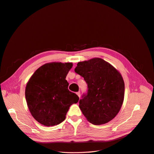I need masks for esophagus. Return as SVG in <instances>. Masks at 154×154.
Returning a JSON list of instances; mask_svg holds the SVG:
<instances>
[{"label":"esophagus","instance_id":"esophagus-1","mask_svg":"<svg viewBox=\"0 0 154 154\" xmlns=\"http://www.w3.org/2000/svg\"><path fill=\"white\" fill-rule=\"evenodd\" d=\"M76 94H77V95L80 98V97H81V94H80V91H78V92H76Z\"/></svg>","mask_w":154,"mask_h":154}]
</instances>
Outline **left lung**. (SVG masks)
Wrapping results in <instances>:
<instances>
[{"label": "left lung", "instance_id": "obj_1", "mask_svg": "<svg viewBox=\"0 0 154 154\" xmlns=\"http://www.w3.org/2000/svg\"><path fill=\"white\" fill-rule=\"evenodd\" d=\"M75 72L87 84V91L79 101L87 119L100 125L113 119L125 97V82L119 72L101 58L78 63Z\"/></svg>", "mask_w": 154, "mask_h": 154}]
</instances>
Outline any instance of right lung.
<instances>
[{
  "instance_id": "right-lung-1",
  "label": "right lung",
  "mask_w": 154,
  "mask_h": 154,
  "mask_svg": "<svg viewBox=\"0 0 154 154\" xmlns=\"http://www.w3.org/2000/svg\"><path fill=\"white\" fill-rule=\"evenodd\" d=\"M72 63H51L39 67L30 78L25 88L28 107L33 118L46 126L62 122L79 97L68 89L66 79Z\"/></svg>"
}]
</instances>
